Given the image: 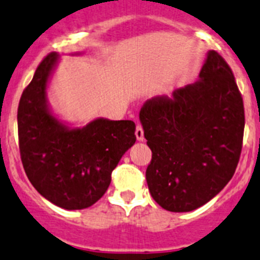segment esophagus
<instances>
[{"instance_id": "esophagus-1", "label": "esophagus", "mask_w": 260, "mask_h": 260, "mask_svg": "<svg viewBox=\"0 0 260 260\" xmlns=\"http://www.w3.org/2000/svg\"><path fill=\"white\" fill-rule=\"evenodd\" d=\"M136 137H137L138 141L145 140V136H143V128L141 124H137V128H136Z\"/></svg>"}]
</instances>
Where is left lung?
<instances>
[{"instance_id":"8db88e82","label":"left lung","mask_w":260,"mask_h":260,"mask_svg":"<svg viewBox=\"0 0 260 260\" xmlns=\"http://www.w3.org/2000/svg\"><path fill=\"white\" fill-rule=\"evenodd\" d=\"M152 160L148 190L170 212H190L216 197L233 178L243 145V98L233 71L208 50L200 79L152 98L140 112Z\"/></svg>"}]
</instances>
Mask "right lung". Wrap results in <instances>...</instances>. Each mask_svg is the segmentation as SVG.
Masks as SVG:
<instances>
[{
    "label": "right lung",
    "instance_id": "obj_1",
    "mask_svg": "<svg viewBox=\"0 0 260 260\" xmlns=\"http://www.w3.org/2000/svg\"><path fill=\"white\" fill-rule=\"evenodd\" d=\"M58 62V53L48 54L22 92L17 109L20 153L30 183L45 200L64 210H84L107 191L112 171L135 145L136 124L96 118L72 127L60 120L48 100Z\"/></svg>",
    "mask_w": 260,
    "mask_h": 260
}]
</instances>
